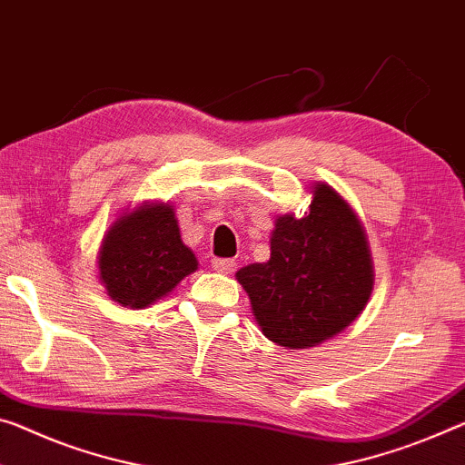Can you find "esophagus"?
<instances>
[{"label":"esophagus","mask_w":465,"mask_h":465,"mask_svg":"<svg viewBox=\"0 0 465 465\" xmlns=\"http://www.w3.org/2000/svg\"><path fill=\"white\" fill-rule=\"evenodd\" d=\"M211 267L217 272H233L235 267H238V262H235L233 259H213Z\"/></svg>","instance_id":"34e87169"}]
</instances>
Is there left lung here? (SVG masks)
Instances as JSON below:
<instances>
[{"mask_svg":"<svg viewBox=\"0 0 465 465\" xmlns=\"http://www.w3.org/2000/svg\"><path fill=\"white\" fill-rule=\"evenodd\" d=\"M264 337L290 350L341 333L368 304L374 285L368 240L351 206L329 183L312 186L304 217L279 215L271 259L235 272Z\"/></svg>","mask_w":465,"mask_h":465,"instance_id":"1","label":"left lung"}]
</instances>
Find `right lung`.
Instances as JSON below:
<instances>
[{"instance_id": "1", "label": "right lung", "mask_w": 465, "mask_h": 465, "mask_svg": "<svg viewBox=\"0 0 465 465\" xmlns=\"http://www.w3.org/2000/svg\"><path fill=\"white\" fill-rule=\"evenodd\" d=\"M99 279L117 304L146 308L198 269L167 203H144L109 227L99 248Z\"/></svg>"}]
</instances>
